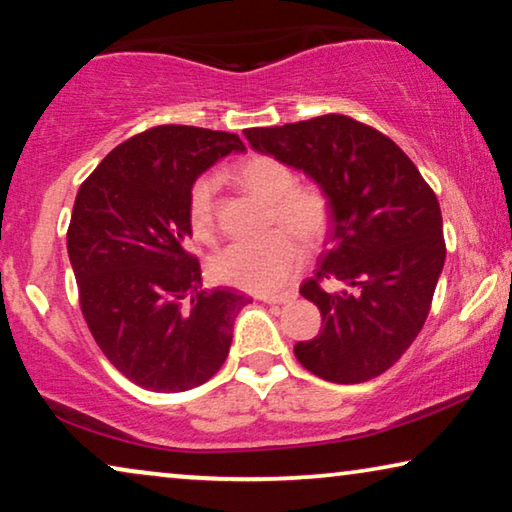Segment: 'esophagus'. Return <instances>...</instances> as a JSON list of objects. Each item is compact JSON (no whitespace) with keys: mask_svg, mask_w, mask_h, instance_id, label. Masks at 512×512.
<instances>
[{"mask_svg":"<svg viewBox=\"0 0 512 512\" xmlns=\"http://www.w3.org/2000/svg\"><path fill=\"white\" fill-rule=\"evenodd\" d=\"M293 298H296L293 293H277V296H261L258 300H263V303H268V305H286V303H291Z\"/></svg>","mask_w":512,"mask_h":512,"instance_id":"34e87169","label":"esophagus"}]
</instances>
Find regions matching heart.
<instances>
[{
    "instance_id": "1",
    "label": "heart",
    "mask_w": 512,
    "mask_h": 512,
    "mask_svg": "<svg viewBox=\"0 0 512 512\" xmlns=\"http://www.w3.org/2000/svg\"><path fill=\"white\" fill-rule=\"evenodd\" d=\"M237 186L270 205L272 230L261 242L230 244L214 256L212 275L216 282L237 289L270 293L289 284L305 261V244H317L331 223V200L317 184H296V174L282 160L270 156H251L235 167ZM216 184L202 177L188 195V223L200 242L216 240Z\"/></svg>"
}]
</instances>
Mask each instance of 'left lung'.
<instances>
[{"instance_id": "8db88e82", "label": "left lung", "mask_w": 512, "mask_h": 512, "mask_svg": "<svg viewBox=\"0 0 512 512\" xmlns=\"http://www.w3.org/2000/svg\"><path fill=\"white\" fill-rule=\"evenodd\" d=\"M256 151L305 172L331 200V237L300 286L321 331L293 347L321 380L359 384L401 359L429 317L445 265L443 216L415 163L380 130L342 114L251 128Z\"/></svg>"}]
</instances>
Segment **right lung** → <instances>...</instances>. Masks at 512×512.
Masks as SVG:
<instances>
[{"instance_id": "1", "label": "right lung", "mask_w": 512, "mask_h": 512, "mask_svg": "<svg viewBox=\"0 0 512 512\" xmlns=\"http://www.w3.org/2000/svg\"><path fill=\"white\" fill-rule=\"evenodd\" d=\"M230 151L233 132L158 125L118 144L83 181L67 230L83 319L118 373L149 391L205 384L226 361L237 312L230 289H202L188 195Z\"/></svg>"}]
</instances>
